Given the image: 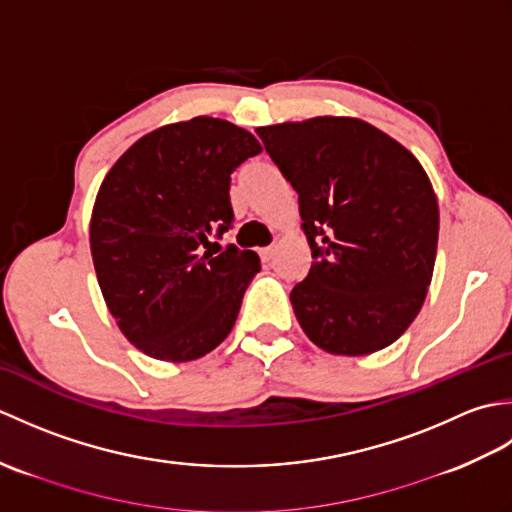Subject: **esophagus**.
<instances>
[{"mask_svg": "<svg viewBox=\"0 0 512 512\" xmlns=\"http://www.w3.org/2000/svg\"><path fill=\"white\" fill-rule=\"evenodd\" d=\"M275 253H277V248H275V246H268V248H262V250H259V257H262L264 262H270V259L275 257Z\"/></svg>", "mask_w": 512, "mask_h": 512, "instance_id": "obj_1", "label": "esophagus"}]
</instances>
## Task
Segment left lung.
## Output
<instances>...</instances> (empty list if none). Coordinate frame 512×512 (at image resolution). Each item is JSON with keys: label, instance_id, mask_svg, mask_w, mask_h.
I'll use <instances>...</instances> for the list:
<instances>
[{"label": "left lung", "instance_id": "left-lung-1", "mask_svg": "<svg viewBox=\"0 0 512 512\" xmlns=\"http://www.w3.org/2000/svg\"><path fill=\"white\" fill-rule=\"evenodd\" d=\"M299 193L312 248L290 301L308 339L365 356L420 312L438 250V198L418 158L361 118L317 116L257 129Z\"/></svg>", "mask_w": 512, "mask_h": 512}]
</instances>
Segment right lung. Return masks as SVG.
Returning <instances> with one entry per match:
<instances>
[{"label":"right lung","instance_id":"right-lung-1","mask_svg":"<svg viewBox=\"0 0 512 512\" xmlns=\"http://www.w3.org/2000/svg\"><path fill=\"white\" fill-rule=\"evenodd\" d=\"M259 151L246 129L195 116L145 134L107 171L90 220L92 262L116 325L147 356L195 361L233 330L262 264L211 239L233 224L231 173Z\"/></svg>","mask_w":512,"mask_h":512}]
</instances>
